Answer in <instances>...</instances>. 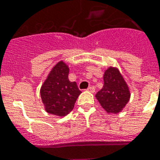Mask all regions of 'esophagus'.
Segmentation results:
<instances>
[{
	"mask_svg": "<svg viewBox=\"0 0 160 160\" xmlns=\"http://www.w3.org/2000/svg\"><path fill=\"white\" fill-rule=\"evenodd\" d=\"M87 91H89L91 92H95V88H94V87H89L87 88Z\"/></svg>",
	"mask_w": 160,
	"mask_h": 160,
	"instance_id": "34e87169",
	"label": "esophagus"
}]
</instances>
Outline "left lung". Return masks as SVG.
I'll return each mask as SVG.
<instances>
[{"label":"left lung","mask_w":160,"mask_h":160,"mask_svg":"<svg viewBox=\"0 0 160 160\" xmlns=\"http://www.w3.org/2000/svg\"><path fill=\"white\" fill-rule=\"evenodd\" d=\"M96 98L108 114H118L130 98V91L118 68L110 67L104 74V87Z\"/></svg>","instance_id":"8db88e82"}]
</instances>
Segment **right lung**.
I'll return each mask as SVG.
<instances>
[{
	"label": "right lung",
	"mask_w": 160,
	"mask_h": 160,
	"mask_svg": "<svg viewBox=\"0 0 160 160\" xmlns=\"http://www.w3.org/2000/svg\"><path fill=\"white\" fill-rule=\"evenodd\" d=\"M69 68L63 61L53 67L40 89L45 111L56 117H65L74 107L79 95L75 81L68 80Z\"/></svg>",
	"instance_id": "obj_1"
}]
</instances>
